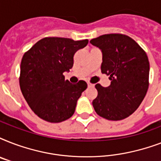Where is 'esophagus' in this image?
Segmentation results:
<instances>
[{
    "label": "esophagus",
    "mask_w": 161,
    "mask_h": 161,
    "mask_svg": "<svg viewBox=\"0 0 161 161\" xmlns=\"http://www.w3.org/2000/svg\"><path fill=\"white\" fill-rule=\"evenodd\" d=\"M88 87H94V84H92L90 83H88Z\"/></svg>",
    "instance_id": "1"
}]
</instances>
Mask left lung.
<instances>
[{"mask_svg": "<svg viewBox=\"0 0 161 161\" xmlns=\"http://www.w3.org/2000/svg\"><path fill=\"white\" fill-rule=\"evenodd\" d=\"M90 43L102 52L101 72L109 76L108 87L96 84L95 112L108 120L129 117L142 103L149 87L150 63L145 51L130 36L107 34Z\"/></svg>", "mask_w": 161, "mask_h": 161, "instance_id": "obj_1", "label": "left lung"}]
</instances>
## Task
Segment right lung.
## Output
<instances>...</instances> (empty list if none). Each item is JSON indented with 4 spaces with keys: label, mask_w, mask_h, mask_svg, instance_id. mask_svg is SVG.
Returning a JSON list of instances; mask_svg holds the SVG:
<instances>
[{
    "label": "right lung",
    "mask_w": 161,
    "mask_h": 161,
    "mask_svg": "<svg viewBox=\"0 0 161 161\" xmlns=\"http://www.w3.org/2000/svg\"><path fill=\"white\" fill-rule=\"evenodd\" d=\"M88 40L74 41L63 37H46L23 55L20 87L31 110L50 123H60L73 116L78 98L88 85L65 80L64 72L73 66V56L85 47Z\"/></svg>",
    "instance_id": "obj_1"
}]
</instances>
